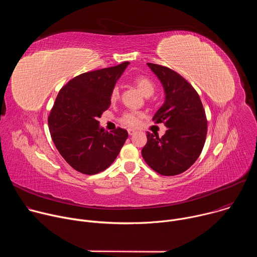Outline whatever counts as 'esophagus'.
Wrapping results in <instances>:
<instances>
[{"mask_svg":"<svg viewBox=\"0 0 257 257\" xmlns=\"http://www.w3.org/2000/svg\"><path fill=\"white\" fill-rule=\"evenodd\" d=\"M135 133V130H133V129H128V134L129 135H133Z\"/></svg>","mask_w":257,"mask_h":257,"instance_id":"obj_1","label":"esophagus"}]
</instances>
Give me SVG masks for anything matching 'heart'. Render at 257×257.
<instances>
[{
	"label": "heart",
	"mask_w": 257,
	"mask_h": 257,
	"mask_svg": "<svg viewBox=\"0 0 257 257\" xmlns=\"http://www.w3.org/2000/svg\"><path fill=\"white\" fill-rule=\"evenodd\" d=\"M134 83L137 86V88L142 92L143 95L145 96H151L154 94V92L156 91V85L155 83L146 76H137L134 79ZM109 98L113 102L117 101L120 98V89L119 86H114L111 90V93H109ZM144 118V114L142 112L139 111H130V112H126L124 113L121 118H120V122L121 124L130 127V128H134L140 125L141 120Z\"/></svg>",
	"instance_id": "1"
}]
</instances>
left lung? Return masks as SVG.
Wrapping results in <instances>:
<instances>
[{
  "label": "left lung",
  "instance_id": "8db88e82",
  "mask_svg": "<svg viewBox=\"0 0 257 257\" xmlns=\"http://www.w3.org/2000/svg\"><path fill=\"white\" fill-rule=\"evenodd\" d=\"M149 67L161 80L165 103L153 118L164 123L166 134L148 132V142L141 155L145 163L163 176H175L188 170L199 158L204 146L207 119L194 87L174 70L153 63Z\"/></svg>",
  "mask_w": 257,
  "mask_h": 257
}]
</instances>
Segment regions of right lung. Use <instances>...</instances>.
Masks as SVG:
<instances>
[{"label": "right lung", "instance_id": "1", "mask_svg": "<svg viewBox=\"0 0 257 257\" xmlns=\"http://www.w3.org/2000/svg\"><path fill=\"white\" fill-rule=\"evenodd\" d=\"M129 62L85 72L71 79L59 91L48 118L57 150L74 170L94 175L113 164L128 132L99 128L101 114L111 105L112 88Z\"/></svg>", "mask_w": 257, "mask_h": 257}]
</instances>
